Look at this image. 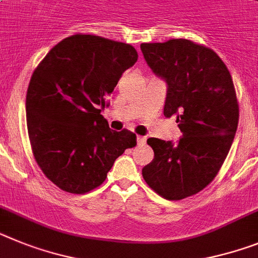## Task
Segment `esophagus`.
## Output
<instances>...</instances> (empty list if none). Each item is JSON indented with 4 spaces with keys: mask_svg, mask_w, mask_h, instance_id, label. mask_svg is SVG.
Wrapping results in <instances>:
<instances>
[{
    "mask_svg": "<svg viewBox=\"0 0 258 258\" xmlns=\"http://www.w3.org/2000/svg\"><path fill=\"white\" fill-rule=\"evenodd\" d=\"M137 144L140 145V146H141V145H145V144H146V137H142V136H138V137H137Z\"/></svg>",
    "mask_w": 258,
    "mask_h": 258,
    "instance_id": "esophagus-1",
    "label": "esophagus"
}]
</instances>
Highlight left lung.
<instances>
[{
	"label": "left lung",
	"instance_id": "left-lung-1",
	"mask_svg": "<svg viewBox=\"0 0 258 258\" xmlns=\"http://www.w3.org/2000/svg\"><path fill=\"white\" fill-rule=\"evenodd\" d=\"M147 65L167 83L164 116H176L177 144L149 138L154 159L142 168L147 185L166 200L208 186L234 142L239 105L227 66L210 48L186 39L141 44Z\"/></svg>",
	"mask_w": 258,
	"mask_h": 258
}]
</instances>
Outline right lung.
Returning <instances> with one entry per match:
<instances>
[{
	"mask_svg": "<svg viewBox=\"0 0 258 258\" xmlns=\"http://www.w3.org/2000/svg\"><path fill=\"white\" fill-rule=\"evenodd\" d=\"M131 44L73 35L54 45L31 77L26 117L35 160L65 192L98 188L136 134L109 129L100 112L122 73L137 62Z\"/></svg>",
	"mask_w": 258,
	"mask_h": 258,
	"instance_id": "right-lung-1",
	"label": "right lung"
}]
</instances>
